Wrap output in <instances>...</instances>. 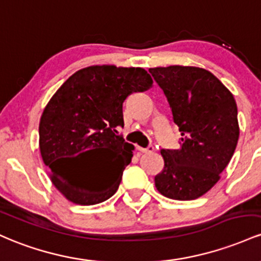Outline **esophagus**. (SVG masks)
<instances>
[{
  "instance_id": "1",
  "label": "esophagus",
  "mask_w": 261,
  "mask_h": 261,
  "mask_svg": "<svg viewBox=\"0 0 261 261\" xmlns=\"http://www.w3.org/2000/svg\"><path fill=\"white\" fill-rule=\"evenodd\" d=\"M138 150L140 153H153L155 150V148L153 145H149L148 148H142V146H138Z\"/></svg>"
}]
</instances>
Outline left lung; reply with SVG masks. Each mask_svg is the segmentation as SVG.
Segmentation results:
<instances>
[{"label":"left lung","instance_id":"8db88e82","mask_svg":"<svg viewBox=\"0 0 261 261\" xmlns=\"http://www.w3.org/2000/svg\"><path fill=\"white\" fill-rule=\"evenodd\" d=\"M163 89L181 132L180 148L163 149L164 169L155 187L172 200L201 197L221 178L239 138L232 92L212 72L196 66L149 69Z\"/></svg>","mask_w":261,"mask_h":261}]
</instances>
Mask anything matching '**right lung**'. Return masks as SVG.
Returning a JSON list of instances; mask_svg holds the SVG:
<instances>
[{"label": "right lung", "instance_id": "right-lung-1", "mask_svg": "<svg viewBox=\"0 0 261 261\" xmlns=\"http://www.w3.org/2000/svg\"><path fill=\"white\" fill-rule=\"evenodd\" d=\"M151 85L142 67L93 65L76 71L54 93L40 117L39 149L53 185L66 200L91 206L116 194L134 150L118 136L123 102ZM80 157L92 165L93 184L75 174Z\"/></svg>", "mask_w": 261, "mask_h": 261}]
</instances>
